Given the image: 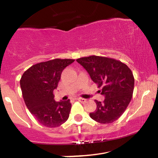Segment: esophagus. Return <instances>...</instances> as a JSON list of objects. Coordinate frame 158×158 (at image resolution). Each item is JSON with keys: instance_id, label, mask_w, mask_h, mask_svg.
I'll use <instances>...</instances> for the list:
<instances>
[{"instance_id": "obj_1", "label": "esophagus", "mask_w": 158, "mask_h": 158, "mask_svg": "<svg viewBox=\"0 0 158 158\" xmlns=\"http://www.w3.org/2000/svg\"><path fill=\"white\" fill-rule=\"evenodd\" d=\"M77 99L78 101H79V102H86V99H83V98H77Z\"/></svg>"}]
</instances>
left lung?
Returning <instances> with one entry per match:
<instances>
[{
    "mask_svg": "<svg viewBox=\"0 0 158 158\" xmlns=\"http://www.w3.org/2000/svg\"><path fill=\"white\" fill-rule=\"evenodd\" d=\"M89 73L101 94L103 102L95 100L97 109L90 113L96 122L108 124L118 119L131 102L133 95L135 78L131 69L122 61L104 57L90 56L77 59Z\"/></svg>",
    "mask_w": 158,
    "mask_h": 158,
    "instance_id": "8db88e82",
    "label": "left lung"
}]
</instances>
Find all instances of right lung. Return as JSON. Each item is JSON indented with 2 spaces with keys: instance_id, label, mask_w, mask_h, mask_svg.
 <instances>
[{
  "instance_id": "add662e5",
  "label": "right lung",
  "mask_w": 158,
  "mask_h": 158,
  "mask_svg": "<svg viewBox=\"0 0 158 158\" xmlns=\"http://www.w3.org/2000/svg\"><path fill=\"white\" fill-rule=\"evenodd\" d=\"M75 61L55 59L38 63L27 69L20 80L25 104L43 126H60L68 120L71 109L70 99L56 102L53 90L57 88L63 70Z\"/></svg>"
}]
</instances>
